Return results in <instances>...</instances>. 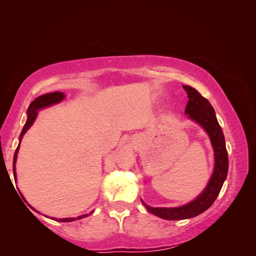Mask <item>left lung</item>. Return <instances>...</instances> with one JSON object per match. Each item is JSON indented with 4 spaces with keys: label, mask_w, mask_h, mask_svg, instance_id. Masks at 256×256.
<instances>
[{
    "label": "left lung",
    "mask_w": 256,
    "mask_h": 256,
    "mask_svg": "<svg viewBox=\"0 0 256 256\" xmlns=\"http://www.w3.org/2000/svg\"><path fill=\"white\" fill-rule=\"evenodd\" d=\"M188 92V102L185 108V114L190 120L200 124L210 138L214 151V170L206 188L192 202L177 208H152L142 201L150 214L166 220H183L196 216L209 209L219 196L224 182L228 174V154L222 130L216 118L214 107L196 89L190 86H183Z\"/></svg>",
    "instance_id": "1"
}]
</instances>
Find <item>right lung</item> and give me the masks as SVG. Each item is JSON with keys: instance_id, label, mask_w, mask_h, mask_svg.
<instances>
[{"instance_id": "obj_1", "label": "right lung", "mask_w": 256, "mask_h": 256, "mask_svg": "<svg viewBox=\"0 0 256 256\" xmlns=\"http://www.w3.org/2000/svg\"><path fill=\"white\" fill-rule=\"evenodd\" d=\"M64 97H66V94L63 92H50V94H42V96L37 97L30 104L29 107H28V110H27V122H26L24 126L22 128V131H21L20 134V138H19V146L18 148L16 149V152H14V180H16V158H18V152H19V148H20V142L22 140V136L24 134L28 131L29 128L32 126L34 124V120H36V116H37V112L42 108H45V107H48L50 105H54V104H58L60 102H62ZM24 198V196H22ZM32 210H34L32 206ZM36 212H38L37 210H34ZM92 211L90 212V214H82L76 216V218H62V219H56L53 218L56 222H74V220H79L84 218V216H88L89 214H92Z\"/></svg>"}]
</instances>
